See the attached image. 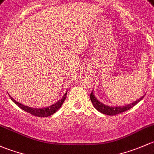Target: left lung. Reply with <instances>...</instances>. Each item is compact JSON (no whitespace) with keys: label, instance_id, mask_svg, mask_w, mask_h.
I'll use <instances>...</instances> for the list:
<instances>
[{"label":"left lung","instance_id":"1","mask_svg":"<svg viewBox=\"0 0 154 154\" xmlns=\"http://www.w3.org/2000/svg\"><path fill=\"white\" fill-rule=\"evenodd\" d=\"M144 96H145V95H144ZM144 96H142V97H141L139 99H138V100L134 101V102L131 103V104H127V105L123 106V107H109V106H107V105H104V104H103L102 103L100 102V101L95 97L93 91H92L91 94H90V100H91L95 108H96L98 111L102 112V113L104 114H106V115L115 116V115H117V114L121 113V112L127 111V110L132 108V107H134L137 103H139V101L143 99Z\"/></svg>","mask_w":154,"mask_h":154}]
</instances>
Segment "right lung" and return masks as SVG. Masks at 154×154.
Instances as JSON below:
<instances>
[{
	"label": "right lung",
	"mask_w": 154,
	"mask_h": 154,
	"mask_svg": "<svg viewBox=\"0 0 154 154\" xmlns=\"http://www.w3.org/2000/svg\"><path fill=\"white\" fill-rule=\"evenodd\" d=\"M66 93H67V92H66ZM66 93L64 94V96H63V98L61 99V100L58 101L56 103L53 104V105L50 106V107H45V108H39V109L31 108V107H26V106L23 105V104H21L20 103H18V101L14 100V99H12V97H11L10 96H9V98L12 99V101H13L16 105H18L20 108H21L22 110H23L24 111L29 112V113L32 114V115L33 116H35L47 117L53 115V113H55V112L61 107V105H62V104L64 103V100L66 99Z\"/></svg>",
	"instance_id": "obj_1"
}]
</instances>
